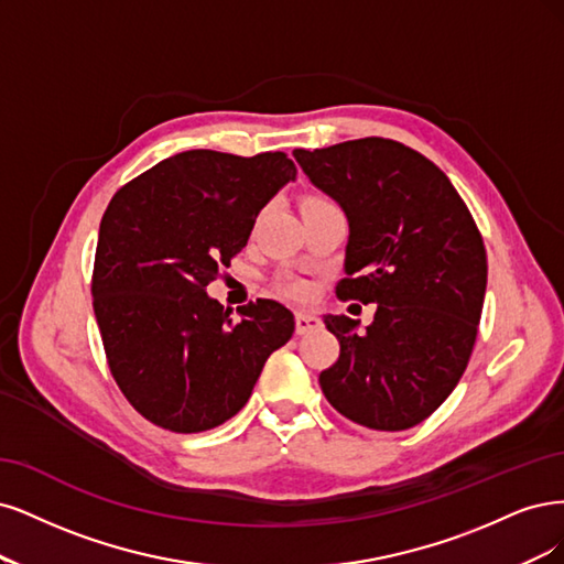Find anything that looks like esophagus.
<instances>
[{"mask_svg": "<svg viewBox=\"0 0 564 564\" xmlns=\"http://www.w3.org/2000/svg\"><path fill=\"white\" fill-rule=\"evenodd\" d=\"M321 318L314 314H306V312H297L295 314V333L297 335H306V333H314L321 328Z\"/></svg>", "mask_w": 564, "mask_h": 564, "instance_id": "34e87169", "label": "esophagus"}]
</instances>
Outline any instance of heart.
Wrapping results in <instances>:
<instances>
[{
    "mask_svg": "<svg viewBox=\"0 0 564 564\" xmlns=\"http://www.w3.org/2000/svg\"><path fill=\"white\" fill-rule=\"evenodd\" d=\"M318 204H328V198L316 196V194H308V196H304V198H302V208L318 206ZM281 288L285 290V293H290V295H297V297H302V295H306V293H308V285H306L304 281L283 279V281H281Z\"/></svg>",
    "mask_w": 564,
    "mask_h": 564,
    "instance_id": "b5f03b06",
    "label": "heart"
}]
</instances>
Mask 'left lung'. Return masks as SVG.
<instances>
[{
  "instance_id": "left-lung-1",
  "label": "left lung",
  "mask_w": 564,
  "mask_h": 564,
  "mask_svg": "<svg viewBox=\"0 0 564 564\" xmlns=\"http://www.w3.org/2000/svg\"><path fill=\"white\" fill-rule=\"evenodd\" d=\"M293 156L347 213L337 297L377 304L362 333L349 316H323L339 358L318 384L360 426L412 429L443 405L474 351L487 288L480 229L447 175L403 142L360 138Z\"/></svg>"
}]
</instances>
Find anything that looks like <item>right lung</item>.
Wrapping results in <instances>:
<instances>
[{"mask_svg": "<svg viewBox=\"0 0 564 564\" xmlns=\"http://www.w3.org/2000/svg\"><path fill=\"white\" fill-rule=\"evenodd\" d=\"M295 175L285 152L189 150L112 196L90 293L107 366L148 422L173 433L225 424L248 403L267 358L293 337L295 318L281 302H248L234 318L206 285Z\"/></svg>", "mask_w": 564, "mask_h": 564, "instance_id": "add662e5", "label": "right lung"}]
</instances>
